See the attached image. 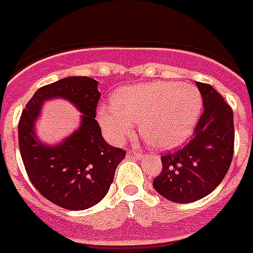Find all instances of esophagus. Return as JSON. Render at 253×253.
Here are the masks:
<instances>
[{"mask_svg": "<svg viewBox=\"0 0 253 253\" xmlns=\"http://www.w3.org/2000/svg\"><path fill=\"white\" fill-rule=\"evenodd\" d=\"M142 156H143L142 152L138 151V149H135V148L129 149L128 154H126V157H128V158H140Z\"/></svg>", "mask_w": 253, "mask_h": 253, "instance_id": "obj_1", "label": "esophagus"}]
</instances>
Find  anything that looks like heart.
I'll return each instance as SVG.
<instances>
[{"label":"heart","mask_w":253,"mask_h":253,"mask_svg":"<svg viewBox=\"0 0 253 253\" xmlns=\"http://www.w3.org/2000/svg\"><path fill=\"white\" fill-rule=\"evenodd\" d=\"M111 104L97 109V120L107 139L124 142L140 122V134L149 146L171 149L195 129L203 97L193 84L153 82L119 88L111 96Z\"/></svg>","instance_id":"obj_1"}]
</instances>
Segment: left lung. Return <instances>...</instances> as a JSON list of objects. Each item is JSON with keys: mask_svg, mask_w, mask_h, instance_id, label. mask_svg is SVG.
<instances>
[{"mask_svg": "<svg viewBox=\"0 0 253 253\" xmlns=\"http://www.w3.org/2000/svg\"><path fill=\"white\" fill-rule=\"evenodd\" d=\"M203 111L193 139L161 157L162 171L153 180L157 193L171 202L193 203L209 195L231 167L234 151L233 110L209 84L196 82Z\"/></svg>", "mask_w": 253, "mask_h": 253, "instance_id": "left-lung-1", "label": "left lung"}]
</instances>
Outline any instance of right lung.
<instances>
[{
  "label": "right lung",
  "mask_w": 253,
  "mask_h": 253,
  "mask_svg": "<svg viewBox=\"0 0 253 253\" xmlns=\"http://www.w3.org/2000/svg\"><path fill=\"white\" fill-rule=\"evenodd\" d=\"M101 93L86 76L62 78L33 95L19 120V147L31 184L49 202L68 210H84L104 198L125 151L109 146L95 119ZM63 97L82 111L80 129L55 147L35 139L34 123L43 101Z\"/></svg>",
  "instance_id": "right-lung-1"
}]
</instances>
